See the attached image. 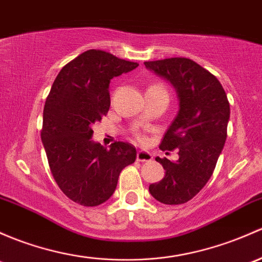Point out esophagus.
Masks as SVG:
<instances>
[{"instance_id":"1","label":"esophagus","mask_w":262,"mask_h":262,"mask_svg":"<svg viewBox=\"0 0 262 262\" xmlns=\"http://www.w3.org/2000/svg\"><path fill=\"white\" fill-rule=\"evenodd\" d=\"M153 159V156L149 152H144V150H139L137 153V161L139 162H150Z\"/></svg>"}]
</instances>
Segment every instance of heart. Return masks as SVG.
Returning <instances> with one entry per match:
<instances>
[{
	"mask_svg": "<svg viewBox=\"0 0 262 262\" xmlns=\"http://www.w3.org/2000/svg\"><path fill=\"white\" fill-rule=\"evenodd\" d=\"M137 138H138L139 140H143V137L142 136H138V137H137Z\"/></svg>",
	"mask_w": 262,
	"mask_h": 262,
	"instance_id": "heart-1",
	"label": "heart"
}]
</instances>
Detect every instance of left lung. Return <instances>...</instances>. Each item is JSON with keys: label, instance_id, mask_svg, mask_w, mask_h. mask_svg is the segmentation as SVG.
Here are the masks:
<instances>
[{"label": "left lung", "instance_id": "1", "mask_svg": "<svg viewBox=\"0 0 262 262\" xmlns=\"http://www.w3.org/2000/svg\"><path fill=\"white\" fill-rule=\"evenodd\" d=\"M144 65L166 79L178 98V113L161 148L178 149L180 158L157 157L166 174L150 184L149 192L164 205H181L196 196L213 173L227 137L230 104L221 82L193 60L170 57Z\"/></svg>", "mask_w": 262, "mask_h": 262}]
</instances>
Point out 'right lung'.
Segmentation results:
<instances>
[{
    "mask_svg": "<svg viewBox=\"0 0 262 262\" xmlns=\"http://www.w3.org/2000/svg\"><path fill=\"white\" fill-rule=\"evenodd\" d=\"M137 66L109 52L88 50L65 65L52 84L41 140L57 186L79 205L94 207L108 201L120 172L136 161L133 145L103 147L92 139V128L109 110L110 80Z\"/></svg>",
    "mask_w": 262,
    "mask_h": 262,
    "instance_id": "obj_1",
    "label": "right lung"
}]
</instances>
